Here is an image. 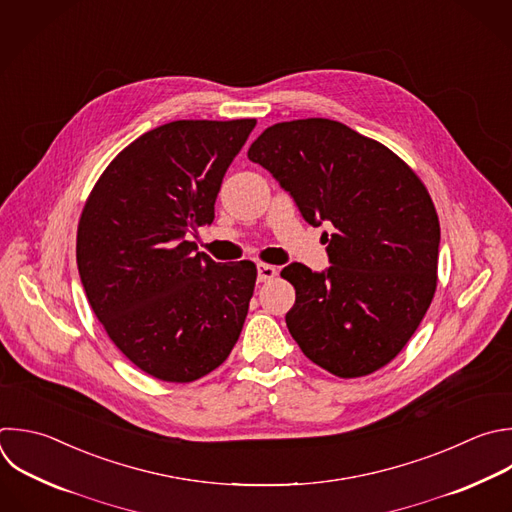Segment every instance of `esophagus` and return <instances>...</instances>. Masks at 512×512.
Returning <instances> with one entry per match:
<instances>
[{"mask_svg": "<svg viewBox=\"0 0 512 512\" xmlns=\"http://www.w3.org/2000/svg\"><path fill=\"white\" fill-rule=\"evenodd\" d=\"M277 277V269L273 265H267V263H259L257 265V281L259 283H265V281H271Z\"/></svg>", "mask_w": 512, "mask_h": 512, "instance_id": "esophagus-1", "label": "esophagus"}]
</instances>
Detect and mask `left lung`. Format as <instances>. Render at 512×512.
Here are the masks:
<instances>
[{
    "instance_id": "obj_1",
    "label": "left lung",
    "mask_w": 512,
    "mask_h": 512,
    "mask_svg": "<svg viewBox=\"0 0 512 512\" xmlns=\"http://www.w3.org/2000/svg\"><path fill=\"white\" fill-rule=\"evenodd\" d=\"M249 158L309 225H333L327 273L301 263L281 271L295 287L289 333L337 378L378 372L410 342L436 291L440 223L428 189L388 146L327 118L269 126Z\"/></svg>"
}]
</instances>
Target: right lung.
<instances>
[{
  "label": "right lung",
  "instance_id": "right-lung-1",
  "mask_svg": "<svg viewBox=\"0 0 512 512\" xmlns=\"http://www.w3.org/2000/svg\"><path fill=\"white\" fill-rule=\"evenodd\" d=\"M255 124L148 130L114 156L82 209L76 261L88 303L114 346L156 380L211 374L241 335L255 263H217L187 235L213 223L223 177Z\"/></svg>",
  "mask_w": 512,
  "mask_h": 512
}]
</instances>
